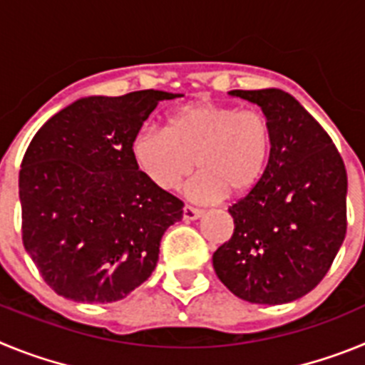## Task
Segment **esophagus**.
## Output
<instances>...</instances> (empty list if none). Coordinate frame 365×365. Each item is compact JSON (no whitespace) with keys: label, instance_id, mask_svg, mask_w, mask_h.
<instances>
[{"label":"esophagus","instance_id":"1","mask_svg":"<svg viewBox=\"0 0 365 365\" xmlns=\"http://www.w3.org/2000/svg\"><path fill=\"white\" fill-rule=\"evenodd\" d=\"M199 217H202V210H199V208H193V206L188 205L182 208V219H185V221H195V219Z\"/></svg>","mask_w":365,"mask_h":365}]
</instances>
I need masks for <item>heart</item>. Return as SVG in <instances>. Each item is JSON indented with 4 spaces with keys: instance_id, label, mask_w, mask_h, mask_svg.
I'll return each instance as SVG.
<instances>
[{
    "instance_id": "obj_1",
    "label": "heart",
    "mask_w": 365,
    "mask_h": 365,
    "mask_svg": "<svg viewBox=\"0 0 365 365\" xmlns=\"http://www.w3.org/2000/svg\"><path fill=\"white\" fill-rule=\"evenodd\" d=\"M270 150L263 113L206 100L173 113L168 130L143 125L131 140L135 163L160 190H175L197 166L188 193L201 202L250 192L265 175Z\"/></svg>"
}]
</instances>
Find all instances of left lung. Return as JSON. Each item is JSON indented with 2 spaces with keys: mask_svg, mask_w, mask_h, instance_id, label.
<instances>
[{
  "mask_svg": "<svg viewBox=\"0 0 365 365\" xmlns=\"http://www.w3.org/2000/svg\"><path fill=\"white\" fill-rule=\"evenodd\" d=\"M257 104L272 130L265 175L228 208L234 234L214 252L232 294L279 305L324 279L346 237L347 173L331 137L282 89L230 91Z\"/></svg>",
  "mask_w": 365,
  "mask_h": 365,
  "instance_id": "left-lung-1",
  "label": "left lung"
}]
</instances>
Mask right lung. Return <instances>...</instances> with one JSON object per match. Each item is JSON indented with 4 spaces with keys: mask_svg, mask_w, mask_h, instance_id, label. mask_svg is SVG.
<instances>
[{
    "mask_svg": "<svg viewBox=\"0 0 365 365\" xmlns=\"http://www.w3.org/2000/svg\"><path fill=\"white\" fill-rule=\"evenodd\" d=\"M177 96L78 98L31 140L19 170L24 247L56 294L118 302L155 270L185 205L138 170L131 140L159 102Z\"/></svg>",
    "mask_w": 365,
    "mask_h": 365,
    "instance_id": "right-lung-1",
    "label": "right lung"
}]
</instances>
